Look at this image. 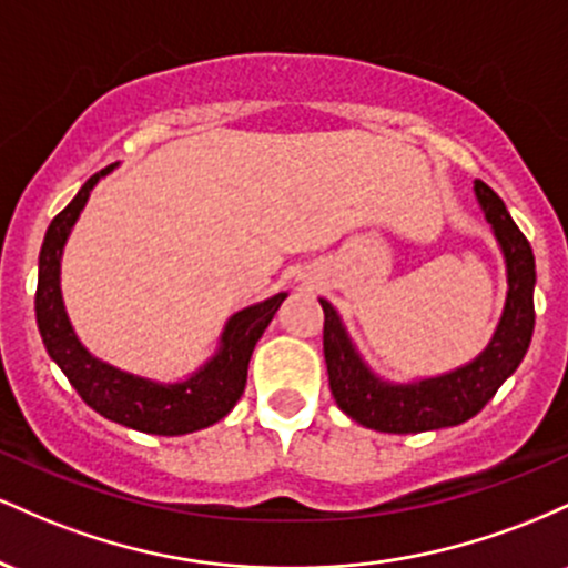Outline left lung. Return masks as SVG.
<instances>
[{
	"label": "left lung",
	"mask_w": 568,
	"mask_h": 568,
	"mask_svg": "<svg viewBox=\"0 0 568 568\" xmlns=\"http://www.w3.org/2000/svg\"><path fill=\"white\" fill-rule=\"evenodd\" d=\"M475 194L505 253L510 291L497 334L470 366L416 384L382 382L363 366L334 306L321 298L325 315L323 352L331 393L338 408L363 427L408 435L462 425L497 395L501 382L520 366L529 349L534 334V280H537L531 245L491 186L475 181Z\"/></svg>",
	"instance_id": "left-lung-1"
}]
</instances>
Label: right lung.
Masks as SVG:
<instances>
[{"mask_svg":"<svg viewBox=\"0 0 568 568\" xmlns=\"http://www.w3.org/2000/svg\"><path fill=\"white\" fill-rule=\"evenodd\" d=\"M112 168L114 165H109L101 173L90 175L77 197L50 221L42 251H39V283L34 298L39 334H42L50 357L61 366L82 400L116 425L152 435H186L194 429L211 427L224 419L243 395L253 347L275 317L285 293H277L262 304H253L232 315L216 355L186 382H149L90 355L71 331L58 277H61V253L71 226L80 219L90 189Z\"/></svg>","mask_w":568,"mask_h":568,"instance_id":"obj_1","label":"right lung"}]
</instances>
